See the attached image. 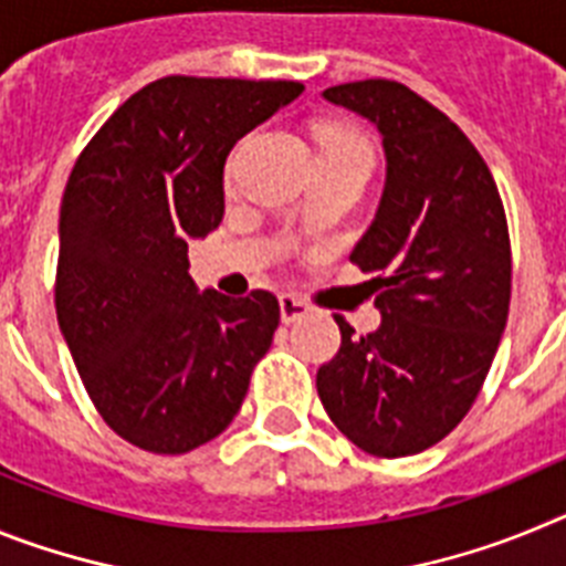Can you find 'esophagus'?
<instances>
[{
	"instance_id": "esophagus-1",
	"label": "esophagus",
	"mask_w": 566,
	"mask_h": 566,
	"mask_svg": "<svg viewBox=\"0 0 566 566\" xmlns=\"http://www.w3.org/2000/svg\"><path fill=\"white\" fill-rule=\"evenodd\" d=\"M308 314V303H303L300 297H294V294H280V317H283V323H297V319H303Z\"/></svg>"
}]
</instances>
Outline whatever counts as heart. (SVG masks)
Returning <instances> with one entry per match:
<instances>
[{"instance_id": "b5f03b06", "label": "heart", "mask_w": 566, "mask_h": 566, "mask_svg": "<svg viewBox=\"0 0 566 566\" xmlns=\"http://www.w3.org/2000/svg\"><path fill=\"white\" fill-rule=\"evenodd\" d=\"M332 147H357L368 153L363 138H359L357 133H348V129H328V133L323 135V149H332Z\"/></svg>"}]
</instances>
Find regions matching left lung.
Returning a JSON list of instances; mask_svg holds the SVG:
<instances>
[{
	"mask_svg": "<svg viewBox=\"0 0 566 566\" xmlns=\"http://www.w3.org/2000/svg\"><path fill=\"white\" fill-rule=\"evenodd\" d=\"M382 135L385 189L352 263L374 274L377 332L343 334L317 371L345 437L382 459L444 439L479 397L510 308V234L496 181L468 135L399 82L323 90Z\"/></svg>",
	"mask_w": 566,
	"mask_h": 566,
	"instance_id": "8db88e82",
	"label": "left lung"
}]
</instances>
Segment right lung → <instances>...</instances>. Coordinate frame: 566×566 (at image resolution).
Returning <instances> with one entry per match:
<instances>
[{
    "mask_svg": "<svg viewBox=\"0 0 566 566\" xmlns=\"http://www.w3.org/2000/svg\"><path fill=\"white\" fill-rule=\"evenodd\" d=\"M300 93V82L158 78L70 172L59 328L104 422L142 451L187 453L227 431L272 345L277 297L198 292L187 249L223 221L234 144Z\"/></svg>",
    "mask_w": 566,
    "mask_h": 566,
    "instance_id": "right-lung-1",
    "label": "right lung"
}]
</instances>
